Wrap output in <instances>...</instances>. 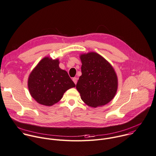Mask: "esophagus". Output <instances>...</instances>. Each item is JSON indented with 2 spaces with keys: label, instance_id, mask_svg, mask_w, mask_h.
<instances>
[{
  "label": "esophagus",
  "instance_id": "34e87169",
  "mask_svg": "<svg viewBox=\"0 0 156 156\" xmlns=\"http://www.w3.org/2000/svg\"><path fill=\"white\" fill-rule=\"evenodd\" d=\"M72 80H73V81L74 82V83H75V84L77 83V80H78L77 78H76V77H74V78H73Z\"/></svg>",
  "mask_w": 156,
  "mask_h": 156
}]
</instances>
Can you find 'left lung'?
<instances>
[{"instance_id":"obj_1","label":"left lung","mask_w":156,"mask_h":156,"mask_svg":"<svg viewBox=\"0 0 156 156\" xmlns=\"http://www.w3.org/2000/svg\"><path fill=\"white\" fill-rule=\"evenodd\" d=\"M81 76L76 88L81 98L92 108L105 105L115 97L118 86L116 73L104 58L95 52L80 56Z\"/></svg>"}]
</instances>
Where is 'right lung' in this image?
<instances>
[{
	"label": "right lung",
	"instance_id": "obj_1",
	"mask_svg": "<svg viewBox=\"0 0 156 156\" xmlns=\"http://www.w3.org/2000/svg\"><path fill=\"white\" fill-rule=\"evenodd\" d=\"M58 59L43 58L30 72L27 81L29 93L39 104L51 107L75 84L68 73L61 69Z\"/></svg>",
	"mask_w": 156,
	"mask_h": 156
}]
</instances>
